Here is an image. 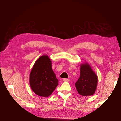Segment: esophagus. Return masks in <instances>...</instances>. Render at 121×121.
<instances>
[{"label": "esophagus", "instance_id": "obj_1", "mask_svg": "<svg viewBox=\"0 0 121 121\" xmlns=\"http://www.w3.org/2000/svg\"><path fill=\"white\" fill-rule=\"evenodd\" d=\"M69 80L68 79H63V81L64 82H69Z\"/></svg>", "mask_w": 121, "mask_h": 121}]
</instances>
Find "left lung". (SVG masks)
I'll use <instances>...</instances> for the list:
<instances>
[{
	"mask_svg": "<svg viewBox=\"0 0 121 121\" xmlns=\"http://www.w3.org/2000/svg\"><path fill=\"white\" fill-rule=\"evenodd\" d=\"M98 82L97 76L86 63L80 65V76L75 83L78 92L82 96H91L95 93Z\"/></svg>",
	"mask_w": 121,
	"mask_h": 121,
	"instance_id": "8db88e82",
	"label": "left lung"
}]
</instances>
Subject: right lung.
Returning a JSON list of instances; mask_svg holds the SVG:
<instances>
[{"mask_svg": "<svg viewBox=\"0 0 121 121\" xmlns=\"http://www.w3.org/2000/svg\"><path fill=\"white\" fill-rule=\"evenodd\" d=\"M30 85L37 95L49 96L58 85V81L52 69V63L46 55L39 57L35 61L29 77Z\"/></svg>", "mask_w": 121, "mask_h": 121, "instance_id": "right-lung-1", "label": "right lung"}]
</instances>
